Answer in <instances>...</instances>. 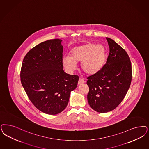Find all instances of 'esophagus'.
<instances>
[{
    "label": "esophagus",
    "mask_w": 149,
    "mask_h": 149,
    "mask_svg": "<svg viewBox=\"0 0 149 149\" xmlns=\"http://www.w3.org/2000/svg\"><path fill=\"white\" fill-rule=\"evenodd\" d=\"M84 82H85V81H84V79H82L81 78H80V79H79V81H78V84H79V85H81V84H84Z\"/></svg>",
    "instance_id": "34e87169"
}]
</instances>
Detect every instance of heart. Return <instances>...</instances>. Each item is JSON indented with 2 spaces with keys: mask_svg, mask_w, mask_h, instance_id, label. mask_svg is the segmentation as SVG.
<instances>
[{
  "mask_svg": "<svg viewBox=\"0 0 149 149\" xmlns=\"http://www.w3.org/2000/svg\"><path fill=\"white\" fill-rule=\"evenodd\" d=\"M70 56H64L62 64L67 72H72L80 62L82 71L87 75H93L102 68L106 59V49L101 45L88 43L72 48Z\"/></svg>",
  "mask_w": 149,
  "mask_h": 149,
  "instance_id": "1",
  "label": "heart"
}]
</instances>
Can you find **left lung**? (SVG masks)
Listing matches in <instances>:
<instances>
[{
    "mask_svg": "<svg viewBox=\"0 0 149 149\" xmlns=\"http://www.w3.org/2000/svg\"><path fill=\"white\" fill-rule=\"evenodd\" d=\"M106 39L109 47L106 63L99 72L87 77V101L99 113L108 112L118 106L128 92L132 79L128 53L111 38Z\"/></svg>",
    "mask_w": 149,
    "mask_h": 149,
    "instance_id": "left-lung-1",
    "label": "left lung"
}]
</instances>
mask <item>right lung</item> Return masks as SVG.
Here are the masks:
<instances>
[{
    "label": "right lung",
    "instance_id": "1",
    "mask_svg": "<svg viewBox=\"0 0 149 149\" xmlns=\"http://www.w3.org/2000/svg\"><path fill=\"white\" fill-rule=\"evenodd\" d=\"M62 41L50 40L34 47L24 57L21 69V82L31 102L51 115L66 108L79 80L77 75L63 70Z\"/></svg>",
    "mask_w": 149,
    "mask_h": 149
}]
</instances>
